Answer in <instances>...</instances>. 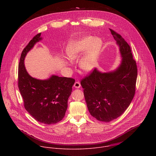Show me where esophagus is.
I'll list each match as a JSON object with an SVG mask.
<instances>
[{
	"mask_svg": "<svg viewBox=\"0 0 156 156\" xmlns=\"http://www.w3.org/2000/svg\"><path fill=\"white\" fill-rule=\"evenodd\" d=\"M74 87L76 88H80L81 85H80V83L79 82H76L74 83Z\"/></svg>",
	"mask_w": 156,
	"mask_h": 156,
	"instance_id": "1",
	"label": "esophagus"
}]
</instances>
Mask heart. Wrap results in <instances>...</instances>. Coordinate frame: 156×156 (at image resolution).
Wrapping results in <instances>:
<instances>
[{
    "instance_id": "heart-1",
    "label": "heart",
    "mask_w": 156,
    "mask_h": 156,
    "mask_svg": "<svg viewBox=\"0 0 156 156\" xmlns=\"http://www.w3.org/2000/svg\"><path fill=\"white\" fill-rule=\"evenodd\" d=\"M102 45L103 42L100 38L87 37L74 44L69 45L67 48V55L70 60L75 61L87 51L79 62V66L82 69L90 71L97 65Z\"/></svg>"
}]
</instances>
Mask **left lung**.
I'll return each mask as SVG.
<instances>
[{
	"label": "left lung",
	"instance_id": "left-lung-1",
	"mask_svg": "<svg viewBox=\"0 0 156 156\" xmlns=\"http://www.w3.org/2000/svg\"><path fill=\"white\" fill-rule=\"evenodd\" d=\"M109 29L122 58L120 66L109 73L95 68L80 82L90 114L106 122L118 118L129 106L135 94L137 76L130 45L121 35Z\"/></svg>",
	"mask_w": 156,
	"mask_h": 156
}]
</instances>
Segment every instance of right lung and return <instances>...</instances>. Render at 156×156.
Returning <instances> with one entry per match:
<instances>
[{
  "instance_id": "add662e5",
  "label": "right lung",
  "mask_w": 156,
  "mask_h": 156,
  "mask_svg": "<svg viewBox=\"0 0 156 156\" xmlns=\"http://www.w3.org/2000/svg\"><path fill=\"white\" fill-rule=\"evenodd\" d=\"M41 39V33L38 34L23 50L19 66L18 87L26 110L37 121L49 125L59 122L64 117L75 80L55 75L47 80H39L27 73L24 64L25 56Z\"/></svg>"
}]
</instances>
